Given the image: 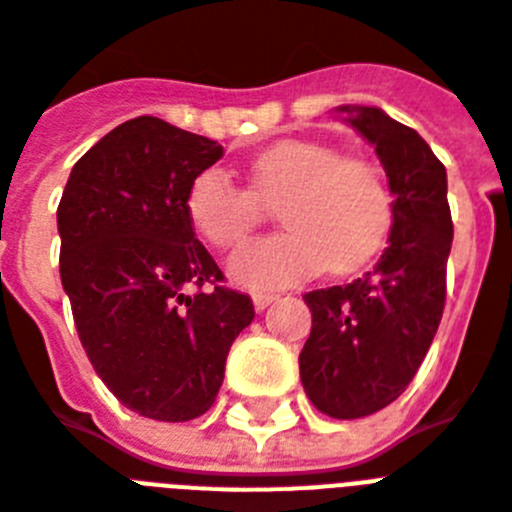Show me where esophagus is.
Instances as JSON below:
<instances>
[{
    "label": "esophagus",
    "instance_id": "1",
    "mask_svg": "<svg viewBox=\"0 0 512 512\" xmlns=\"http://www.w3.org/2000/svg\"><path fill=\"white\" fill-rule=\"evenodd\" d=\"M276 299L278 294H273V291H255V294H252V302H255L257 309H268Z\"/></svg>",
    "mask_w": 512,
    "mask_h": 512
}]
</instances>
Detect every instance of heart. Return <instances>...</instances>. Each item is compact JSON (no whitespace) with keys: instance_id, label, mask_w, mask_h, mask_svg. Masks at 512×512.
<instances>
[{"instance_id":"1","label":"heart","mask_w":512,"mask_h":512,"mask_svg":"<svg viewBox=\"0 0 512 512\" xmlns=\"http://www.w3.org/2000/svg\"><path fill=\"white\" fill-rule=\"evenodd\" d=\"M278 205L283 229L239 247L229 273L252 291L281 289L328 265L351 273L367 265L393 229V192L377 166L343 158L336 145L281 140L249 161V190L229 171L210 166L187 190V218L213 247H234Z\"/></svg>"}]
</instances>
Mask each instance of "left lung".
Wrapping results in <instances>:
<instances>
[{
	"label": "left lung",
	"instance_id": "obj_1",
	"mask_svg": "<svg viewBox=\"0 0 512 512\" xmlns=\"http://www.w3.org/2000/svg\"><path fill=\"white\" fill-rule=\"evenodd\" d=\"M336 114L375 145L395 216L375 268L304 294L312 330L299 375L317 411L362 419L409 388L432 346L445 307L453 221L445 166L419 132L377 106H338Z\"/></svg>",
	"mask_w": 512,
	"mask_h": 512
}]
</instances>
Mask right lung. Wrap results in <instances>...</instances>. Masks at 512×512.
<instances>
[{
    "label": "right lung",
    "instance_id": "obj_1",
    "mask_svg": "<svg viewBox=\"0 0 512 512\" xmlns=\"http://www.w3.org/2000/svg\"><path fill=\"white\" fill-rule=\"evenodd\" d=\"M221 156L216 140L130 119L72 166L57 210L59 276L85 354L119 403L156 422L213 406L231 343L255 317L247 294L218 286L184 208Z\"/></svg>",
    "mask_w": 512,
    "mask_h": 512
}]
</instances>
